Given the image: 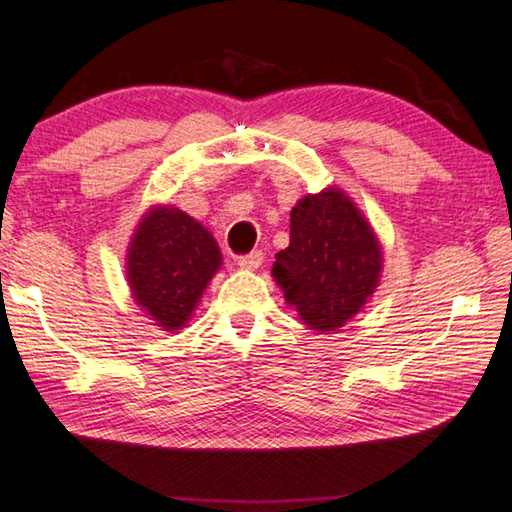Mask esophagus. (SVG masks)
Wrapping results in <instances>:
<instances>
[{
	"mask_svg": "<svg viewBox=\"0 0 512 512\" xmlns=\"http://www.w3.org/2000/svg\"><path fill=\"white\" fill-rule=\"evenodd\" d=\"M263 258H265L263 251H251V254L238 258V265H240V270L254 272V270H258V267L263 265Z\"/></svg>",
	"mask_w": 512,
	"mask_h": 512,
	"instance_id": "esophagus-1",
	"label": "esophagus"
}]
</instances>
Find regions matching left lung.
<instances>
[{
    "instance_id": "1",
    "label": "left lung",
    "mask_w": 512,
    "mask_h": 512,
    "mask_svg": "<svg viewBox=\"0 0 512 512\" xmlns=\"http://www.w3.org/2000/svg\"><path fill=\"white\" fill-rule=\"evenodd\" d=\"M382 245L371 222L337 186L308 193L290 211V245L272 276L288 306L319 335L339 333L382 279Z\"/></svg>"
}]
</instances>
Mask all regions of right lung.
<instances>
[{
  "label": "right lung",
  "instance_id": "1",
  "mask_svg": "<svg viewBox=\"0 0 512 512\" xmlns=\"http://www.w3.org/2000/svg\"><path fill=\"white\" fill-rule=\"evenodd\" d=\"M222 267L213 233L173 204L143 213L125 254L132 299L159 330H182Z\"/></svg>",
  "mask_w": 512,
  "mask_h": 512
}]
</instances>
